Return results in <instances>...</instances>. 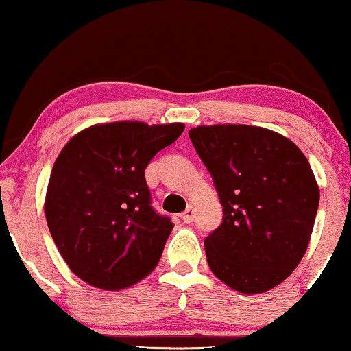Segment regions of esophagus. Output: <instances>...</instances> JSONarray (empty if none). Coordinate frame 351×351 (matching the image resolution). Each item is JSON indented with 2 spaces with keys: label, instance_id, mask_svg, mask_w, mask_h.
<instances>
[{
  "label": "esophagus",
  "instance_id": "obj_1",
  "mask_svg": "<svg viewBox=\"0 0 351 351\" xmlns=\"http://www.w3.org/2000/svg\"><path fill=\"white\" fill-rule=\"evenodd\" d=\"M180 217H182V220H184L185 223L193 222V217H195V209H193V206H189V208L185 209V213L182 214Z\"/></svg>",
  "mask_w": 351,
  "mask_h": 351
}]
</instances>
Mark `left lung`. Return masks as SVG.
<instances>
[{"label":"left lung","instance_id":"8db88e82","mask_svg":"<svg viewBox=\"0 0 351 351\" xmlns=\"http://www.w3.org/2000/svg\"><path fill=\"white\" fill-rule=\"evenodd\" d=\"M223 220L204 239L215 276L243 294L286 280L308 247L319 190L304 153L281 134L246 124L190 129Z\"/></svg>","mask_w":351,"mask_h":351}]
</instances>
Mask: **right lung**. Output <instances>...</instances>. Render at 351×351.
<instances>
[{
    "label": "right lung",
    "mask_w": 351,
    "mask_h": 351,
    "mask_svg": "<svg viewBox=\"0 0 351 351\" xmlns=\"http://www.w3.org/2000/svg\"><path fill=\"white\" fill-rule=\"evenodd\" d=\"M184 129L180 123L97 124L57 156L46 193L47 227L66 265L88 285L123 289L158 265L174 223L153 209L145 169Z\"/></svg>",
    "instance_id": "add662e5"
}]
</instances>
